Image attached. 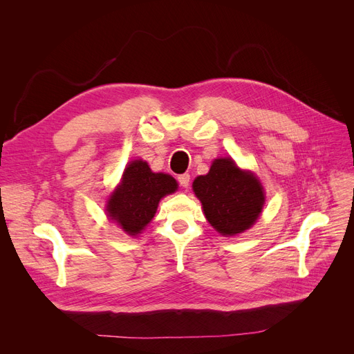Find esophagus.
<instances>
[{
    "mask_svg": "<svg viewBox=\"0 0 354 354\" xmlns=\"http://www.w3.org/2000/svg\"><path fill=\"white\" fill-rule=\"evenodd\" d=\"M189 180H191V176L188 174H183V175L178 176V182H179L180 187H183V188L189 187Z\"/></svg>",
    "mask_w": 354,
    "mask_h": 354,
    "instance_id": "1",
    "label": "esophagus"
}]
</instances>
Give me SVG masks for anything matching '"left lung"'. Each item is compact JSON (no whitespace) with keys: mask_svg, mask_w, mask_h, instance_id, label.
<instances>
[{"mask_svg":"<svg viewBox=\"0 0 354 354\" xmlns=\"http://www.w3.org/2000/svg\"><path fill=\"white\" fill-rule=\"evenodd\" d=\"M192 187L209 224L222 235H235L254 225L266 201L261 183L241 171L231 158L215 159L208 175L198 176Z\"/></svg>","mask_w":354,"mask_h":354,"instance_id":"left-lung-1","label":"left lung"}]
</instances>
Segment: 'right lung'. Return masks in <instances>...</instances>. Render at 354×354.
I'll list each match as a JSON object with an SVG mask.
<instances>
[{
	"label": "right lung",
	"mask_w": 354,
	"mask_h": 354,
	"mask_svg": "<svg viewBox=\"0 0 354 354\" xmlns=\"http://www.w3.org/2000/svg\"><path fill=\"white\" fill-rule=\"evenodd\" d=\"M178 189L166 174H153L143 160H133L124 169L122 183L109 199L107 212L129 235L139 234L156 214L159 201Z\"/></svg>",
	"instance_id": "1"
}]
</instances>
